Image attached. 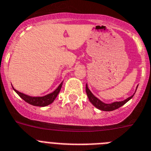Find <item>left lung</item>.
Listing matches in <instances>:
<instances>
[{
  "label": "left lung",
  "instance_id": "1",
  "mask_svg": "<svg viewBox=\"0 0 151 151\" xmlns=\"http://www.w3.org/2000/svg\"><path fill=\"white\" fill-rule=\"evenodd\" d=\"M86 93H87V97H88V99L89 101H91V103L94 106V107H97V109H99L101 111H114L116 109L119 108V107H121V106H123L124 104L127 102L128 101H130L133 97H134V95L132 96H130L128 98H127L126 100L123 101H119V102H114V103L111 104H105L102 101H100L98 98L95 97L93 93H91V91L89 90V88L87 87V84H86Z\"/></svg>",
  "mask_w": 151,
  "mask_h": 151
}]
</instances>
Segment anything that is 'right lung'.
<instances>
[{
	"label": "right lung",
	"instance_id": "add662e5",
	"mask_svg": "<svg viewBox=\"0 0 151 151\" xmlns=\"http://www.w3.org/2000/svg\"><path fill=\"white\" fill-rule=\"evenodd\" d=\"M62 83H63V82L60 83V85L58 86V88L54 92H52V93H49L47 95H45L44 97H30V96H28V95H26L24 93L19 92L18 91L15 90L14 87L13 89L14 90L15 92L24 101H26L27 103L30 104L31 105H34V106H37V107H45V106H47V105L50 104L54 102V101L58 95L59 92H60V89H61Z\"/></svg>",
	"mask_w": 151,
	"mask_h": 151
}]
</instances>
